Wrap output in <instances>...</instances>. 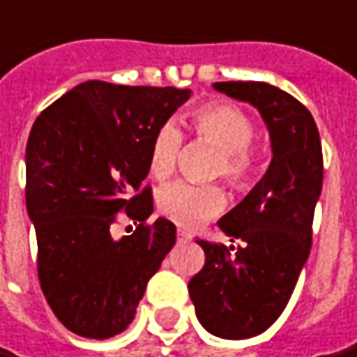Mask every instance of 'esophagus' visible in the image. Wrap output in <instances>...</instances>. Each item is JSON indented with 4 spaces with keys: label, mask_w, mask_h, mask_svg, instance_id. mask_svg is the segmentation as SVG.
Instances as JSON below:
<instances>
[{
    "label": "esophagus",
    "mask_w": 357,
    "mask_h": 357,
    "mask_svg": "<svg viewBox=\"0 0 357 357\" xmlns=\"http://www.w3.org/2000/svg\"><path fill=\"white\" fill-rule=\"evenodd\" d=\"M176 237H178V241H181V243L192 241V235H190L188 231H184V229H178V235H176Z\"/></svg>",
    "instance_id": "esophagus-1"
}]
</instances>
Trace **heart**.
<instances>
[{
	"label": "heart",
	"mask_w": 357,
	"mask_h": 357,
	"mask_svg": "<svg viewBox=\"0 0 357 357\" xmlns=\"http://www.w3.org/2000/svg\"><path fill=\"white\" fill-rule=\"evenodd\" d=\"M192 128L200 139L220 149L213 174H220L233 188H243L249 183L252 171L249 147L255 126L243 110L225 102H211L194 112ZM181 147L183 134L173 122H167L155 132L149 147V171L153 178L167 181L174 173ZM157 204L161 213L176 225L194 229L223 210L225 196L218 186L174 183L159 192Z\"/></svg>",
	"instance_id": "obj_1"
}]
</instances>
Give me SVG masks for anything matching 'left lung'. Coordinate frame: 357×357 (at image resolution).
<instances>
[{"mask_svg": "<svg viewBox=\"0 0 357 357\" xmlns=\"http://www.w3.org/2000/svg\"><path fill=\"white\" fill-rule=\"evenodd\" d=\"M213 89L257 108L272 149L264 176L218 221L231 241H241L237 252L196 239L206 264L188 282L204 328L245 340L276 323L309 258L323 149L311 112L286 91L260 81H221Z\"/></svg>", "mask_w": 357, "mask_h": 357, "instance_id": "obj_1", "label": "left lung"}]
</instances>
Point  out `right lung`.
Listing matches in <instances>:
<instances>
[{
  "label": "right lung",
  "instance_id": "add662e5",
  "mask_svg": "<svg viewBox=\"0 0 357 357\" xmlns=\"http://www.w3.org/2000/svg\"><path fill=\"white\" fill-rule=\"evenodd\" d=\"M190 95L85 81L34 120L24 151L26 213L44 297L71 333L95 340L122 333L174 247V223L146 225L149 188L132 192L149 173L155 132ZM120 215L140 223L116 240L109 227Z\"/></svg>",
  "mask_w": 357,
  "mask_h": 357
}]
</instances>
